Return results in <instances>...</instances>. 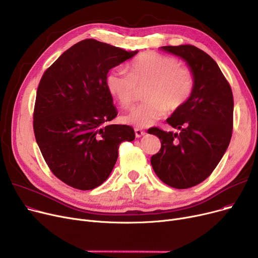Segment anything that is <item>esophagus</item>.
<instances>
[{
	"label": "esophagus",
	"instance_id": "obj_1",
	"mask_svg": "<svg viewBox=\"0 0 258 258\" xmlns=\"http://www.w3.org/2000/svg\"><path fill=\"white\" fill-rule=\"evenodd\" d=\"M145 134H146V133H145L143 130L139 128V127H136V128H135V135H136V137H137V138H140V137L144 136Z\"/></svg>",
	"mask_w": 258,
	"mask_h": 258
}]
</instances>
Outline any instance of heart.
I'll return each instance as SVG.
<instances>
[{"label": "heart", "mask_w": 258, "mask_h": 258, "mask_svg": "<svg viewBox=\"0 0 258 258\" xmlns=\"http://www.w3.org/2000/svg\"><path fill=\"white\" fill-rule=\"evenodd\" d=\"M128 72L113 69L105 77L106 89L117 102L130 108L136 99L137 89L146 86V100L122 117L127 124L151 126L167 112H177L191 97L196 77L191 68L178 58L157 52H145L128 66Z\"/></svg>", "instance_id": "b5f03b06"}]
</instances>
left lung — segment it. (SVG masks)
<instances>
[{"instance_id":"left-lung-1","label":"left lung","mask_w":258,"mask_h":258,"mask_svg":"<svg viewBox=\"0 0 258 258\" xmlns=\"http://www.w3.org/2000/svg\"><path fill=\"white\" fill-rule=\"evenodd\" d=\"M161 48L186 60L196 83L191 97L166 120L179 134L148 130L161 141L151 163L162 182L186 189L206 180L228 148L233 130V95L218 63L206 52L192 45Z\"/></svg>"}]
</instances>
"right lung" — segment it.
<instances>
[{
	"label": "right lung",
	"mask_w": 258,
	"mask_h": 258,
	"mask_svg": "<svg viewBox=\"0 0 258 258\" xmlns=\"http://www.w3.org/2000/svg\"><path fill=\"white\" fill-rule=\"evenodd\" d=\"M137 53L88 38L64 51L43 74L34 136L48 167L67 185L79 190L101 185L115 166L120 144L135 139L130 125H106L118 113L105 77Z\"/></svg>",
	"instance_id": "obj_1"
}]
</instances>
